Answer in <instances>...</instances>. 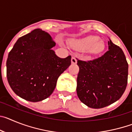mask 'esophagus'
Returning <instances> with one entry per match:
<instances>
[{
	"label": "esophagus",
	"mask_w": 132,
	"mask_h": 132,
	"mask_svg": "<svg viewBox=\"0 0 132 132\" xmlns=\"http://www.w3.org/2000/svg\"><path fill=\"white\" fill-rule=\"evenodd\" d=\"M77 62V60L75 57H72L71 58V63L72 64H76Z\"/></svg>",
	"instance_id": "obj_1"
}]
</instances>
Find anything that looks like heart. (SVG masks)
<instances>
[{"instance_id": "1", "label": "heart", "mask_w": 132, "mask_h": 132, "mask_svg": "<svg viewBox=\"0 0 132 132\" xmlns=\"http://www.w3.org/2000/svg\"><path fill=\"white\" fill-rule=\"evenodd\" d=\"M70 46L75 50L85 52L91 55L101 54L104 50V44L98 36H88L80 39H73L69 42Z\"/></svg>"}]
</instances>
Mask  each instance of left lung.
I'll list each match as a JSON object with an SVG mask.
<instances>
[{"label":"left lung","mask_w":132,"mask_h":132,"mask_svg":"<svg viewBox=\"0 0 132 132\" xmlns=\"http://www.w3.org/2000/svg\"><path fill=\"white\" fill-rule=\"evenodd\" d=\"M108 51L92 61H77L79 67L77 93L80 101L92 108L116 102L125 91L128 64L120 47L109 38Z\"/></svg>","instance_id":"left-lung-1"}]
</instances>
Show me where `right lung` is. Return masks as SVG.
Here are the masks:
<instances>
[{"mask_svg":"<svg viewBox=\"0 0 132 132\" xmlns=\"http://www.w3.org/2000/svg\"><path fill=\"white\" fill-rule=\"evenodd\" d=\"M55 46L51 36L39 28L16 41L6 61L7 79L15 94L34 102L52 94L59 77L71 63V56L59 57Z\"/></svg>","mask_w":132,"mask_h":132,"instance_id":"obj_1","label":"right lung"}]
</instances>
